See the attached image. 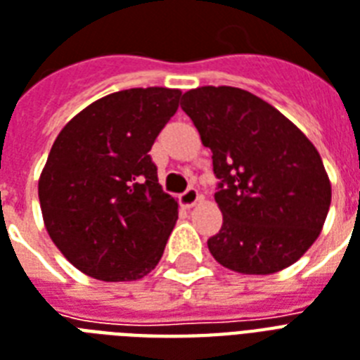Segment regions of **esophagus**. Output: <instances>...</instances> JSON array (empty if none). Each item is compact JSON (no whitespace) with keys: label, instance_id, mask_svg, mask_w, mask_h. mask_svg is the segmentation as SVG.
I'll list each match as a JSON object with an SVG mask.
<instances>
[{"label":"esophagus","instance_id":"obj_1","mask_svg":"<svg viewBox=\"0 0 360 360\" xmlns=\"http://www.w3.org/2000/svg\"><path fill=\"white\" fill-rule=\"evenodd\" d=\"M200 200H202V194H200L198 188H194V186H188V188L181 194V204L185 205V207L196 205Z\"/></svg>","mask_w":360,"mask_h":360}]
</instances>
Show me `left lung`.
<instances>
[{
    "label": "left lung",
    "instance_id": "left-lung-1",
    "mask_svg": "<svg viewBox=\"0 0 360 360\" xmlns=\"http://www.w3.org/2000/svg\"><path fill=\"white\" fill-rule=\"evenodd\" d=\"M181 109L213 153L223 213L207 240L213 259L249 276L295 264L319 238L333 196L314 143L268 101L234 86L188 90Z\"/></svg>",
    "mask_w": 360,
    "mask_h": 360
}]
</instances>
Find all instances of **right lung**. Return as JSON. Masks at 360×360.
Masks as SVG:
<instances>
[{"label": "right lung", "instance_id": "add662e5", "mask_svg": "<svg viewBox=\"0 0 360 360\" xmlns=\"http://www.w3.org/2000/svg\"><path fill=\"white\" fill-rule=\"evenodd\" d=\"M181 90L128 89L96 100L56 137L39 177L45 229L77 270L136 281L155 270L179 204L158 185L149 150Z\"/></svg>", "mask_w": 360, "mask_h": 360}]
</instances>
